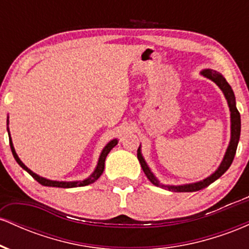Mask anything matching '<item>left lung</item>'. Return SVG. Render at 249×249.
Segmentation results:
<instances>
[{"mask_svg": "<svg viewBox=\"0 0 249 249\" xmlns=\"http://www.w3.org/2000/svg\"><path fill=\"white\" fill-rule=\"evenodd\" d=\"M200 75L206 77V78L211 79V81L215 83L218 85L220 90L224 93L226 101H227L228 107H230L231 112V141L230 144H228L227 150H226L224 158H222V161L220 162L219 167L216 168L214 172L208 176L207 178L200 180V181L196 182H191V184H182V185H165L161 184L159 181L158 178L154 176L151 168L148 167L147 162L145 161L144 157L142 154V147L139 145L138 151H137V157H138V160L141 162V166L144 171L145 176L147 177V179L150 180L151 182L157 187L165 188V190L171 191V192H196V191L202 190V188L207 187L208 185H211L212 182L215 181L216 179H219L220 177L224 174L226 171L230 168L231 165H232L234 156H235L236 147H238L239 139H240V132H241V119H240V113L236 108V103H235V96H234V92L231 88V85L228 84L227 81L225 79V77L219 73L218 71L212 70V69H205L200 71Z\"/></svg>", "mask_w": 249, "mask_h": 249, "instance_id": "1", "label": "left lung"}]
</instances>
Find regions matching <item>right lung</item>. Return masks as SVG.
<instances>
[{
  "instance_id": "right-lung-1",
  "label": "right lung",
  "mask_w": 249,
  "mask_h": 249,
  "mask_svg": "<svg viewBox=\"0 0 249 249\" xmlns=\"http://www.w3.org/2000/svg\"><path fill=\"white\" fill-rule=\"evenodd\" d=\"M7 125H9V117H8V119H7ZM7 130H8V134H9V144H10L11 152H13V156H14V158H15V160L17 161V164H18L19 166L23 168V170L27 171V172L29 173L34 179L37 180V181H38L41 185H43V186H50V187H63V188L81 187V186H87V185H90V184H92V182H95L96 180L102 176L103 171H104L105 159H107V156L108 154V152H110V151L112 150V148L115 147L117 144H118V139L115 138V139H112V141L108 142L107 144L105 145L104 148L102 150L101 156H99L98 161H97L95 170H93V172L91 173L90 176L88 177V178H85L83 180H76V181H57V180H50V179H47V178H43V177L38 176V174L33 172L30 168H28L27 166H25L23 162H22L21 159L18 158V156H17V153L15 151V147H14L13 141H11L10 132H9V126H7Z\"/></svg>"
}]
</instances>
